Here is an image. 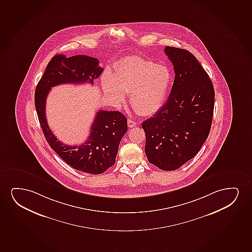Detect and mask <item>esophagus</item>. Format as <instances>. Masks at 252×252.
Instances as JSON below:
<instances>
[{
  "label": "esophagus",
  "instance_id": "1",
  "mask_svg": "<svg viewBox=\"0 0 252 252\" xmlns=\"http://www.w3.org/2000/svg\"><path fill=\"white\" fill-rule=\"evenodd\" d=\"M127 125L128 126H129L130 128L134 127V126H136V125H137V122L129 119V120L127 121Z\"/></svg>",
  "mask_w": 252,
  "mask_h": 252
}]
</instances>
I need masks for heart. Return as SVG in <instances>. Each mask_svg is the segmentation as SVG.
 <instances>
[{
  "label": "heart",
  "instance_id": "b5f03b06",
  "mask_svg": "<svg viewBox=\"0 0 252 252\" xmlns=\"http://www.w3.org/2000/svg\"><path fill=\"white\" fill-rule=\"evenodd\" d=\"M172 74L166 65H158L140 57L122 61L115 75L107 72L102 78L105 94L115 103H121L129 93L131 106L143 115H153L163 104Z\"/></svg>",
  "mask_w": 252,
  "mask_h": 252
}]
</instances>
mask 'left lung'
Wrapping results in <instances>:
<instances>
[{
	"label": "left lung",
	"instance_id": "left-lung-1",
	"mask_svg": "<svg viewBox=\"0 0 252 252\" xmlns=\"http://www.w3.org/2000/svg\"><path fill=\"white\" fill-rule=\"evenodd\" d=\"M175 72L170 95L142 123L148 160L161 170L180 168L198 153L212 125L215 90L206 71L187 49L166 46Z\"/></svg>",
	"mask_w": 252,
	"mask_h": 252
}]
</instances>
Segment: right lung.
<instances>
[{
  "instance_id": "1",
  "label": "right lung",
  "mask_w": 252,
  "mask_h": 252,
  "mask_svg": "<svg viewBox=\"0 0 252 252\" xmlns=\"http://www.w3.org/2000/svg\"><path fill=\"white\" fill-rule=\"evenodd\" d=\"M99 61L87 56L66 58L57 55L50 60L36 85L35 107L46 140L53 151L76 170L100 174L115 163L121 138L127 131V120L119 111L99 110L89 138L80 145H67L58 140L49 127L45 115L46 98L52 87L63 84L91 83L101 75Z\"/></svg>"
}]
</instances>
